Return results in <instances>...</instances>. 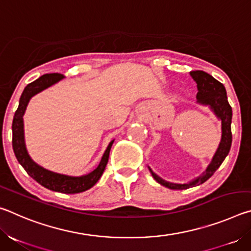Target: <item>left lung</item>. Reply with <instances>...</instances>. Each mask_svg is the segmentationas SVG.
<instances>
[{
    "label": "left lung",
    "mask_w": 251,
    "mask_h": 251,
    "mask_svg": "<svg viewBox=\"0 0 251 251\" xmlns=\"http://www.w3.org/2000/svg\"><path fill=\"white\" fill-rule=\"evenodd\" d=\"M190 76L197 83V104L209 107V109L215 114L216 117L222 122V139H220L217 151H216L214 157H212L210 164L207 166L206 171L201 176H198L189 182L178 184V182L167 181L159 177L157 174H155L151 171V167L148 166L152 178L158 184L167 187L169 189H187L189 187L203 184V182L214 175V173L223 164V161L227 157L231 147L232 109L228 103L226 88H225L222 83L218 82L217 79H215L211 75L206 73V72L193 71L190 72Z\"/></svg>",
    "instance_id": "8db88e82"
}]
</instances>
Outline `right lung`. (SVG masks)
I'll list each match as a JSON object with an SVG mask.
<instances>
[{"instance_id":"1","label":"right lung","mask_w":251,"mask_h":251,"mask_svg":"<svg viewBox=\"0 0 251 251\" xmlns=\"http://www.w3.org/2000/svg\"><path fill=\"white\" fill-rule=\"evenodd\" d=\"M64 77V75L57 73L45 74L36 80H34V82L29 83L24 88L20 99L19 107L16 109L13 117V124H12V133H13L12 145H13L16 159L19 160V163L22 165L23 168L34 180H36L39 184L44 186L45 188L53 190V192L63 194H77L92 188L99 181L100 176L103 175L106 165H107L109 151L114 143V139L108 144L107 148H106L103 156H101L100 164L97 165L95 169H93L92 172L82 176H70L65 175V174L49 171V169L42 167L41 165L35 163L31 158V156L28 155L24 137L23 116L29 100H31L33 96L39 94V93L46 90V88L53 86L54 84L58 83L59 80H62Z\"/></svg>"}]
</instances>
